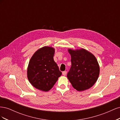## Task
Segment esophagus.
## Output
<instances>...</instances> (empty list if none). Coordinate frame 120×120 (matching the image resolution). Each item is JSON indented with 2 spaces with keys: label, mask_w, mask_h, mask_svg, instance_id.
Returning a JSON list of instances; mask_svg holds the SVG:
<instances>
[{
  "label": "esophagus",
  "mask_w": 120,
  "mask_h": 120,
  "mask_svg": "<svg viewBox=\"0 0 120 120\" xmlns=\"http://www.w3.org/2000/svg\"><path fill=\"white\" fill-rule=\"evenodd\" d=\"M67 71H63V72H62V74H63V75H67Z\"/></svg>",
  "instance_id": "1"
}]
</instances>
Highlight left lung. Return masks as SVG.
Wrapping results in <instances>:
<instances>
[{
	"instance_id": "obj_1",
	"label": "left lung",
	"mask_w": 120,
	"mask_h": 120,
	"mask_svg": "<svg viewBox=\"0 0 120 120\" xmlns=\"http://www.w3.org/2000/svg\"><path fill=\"white\" fill-rule=\"evenodd\" d=\"M71 66L67 77L72 86L78 91L89 89L99 78L100 67L93 54L84 49H68Z\"/></svg>"
}]
</instances>
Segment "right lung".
<instances>
[{
    "mask_svg": "<svg viewBox=\"0 0 120 120\" xmlns=\"http://www.w3.org/2000/svg\"><path fill=\"white\" fill-rule=\"evenodd\" d=\"M54 52L52 47L43 46L35 52L28 64V81L34 88L42 91L49 90L62 74L54 61Z\"/></svg>",
    "mask_w": 120,
    "mask_h": 120,
    "instance_id": "obj_1",
    "label": "right lung"
}]
</instances>
